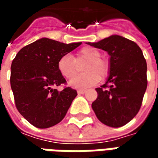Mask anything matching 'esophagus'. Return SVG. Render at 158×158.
Returning a JSON list of instances; mask_svg holds the SVG:
<instances>
[{"mask_svg": "<svg viewBox=\"0 0 158 158\" xmlns=\"http://www.w3.org/2000/svg\"><path fill=\"white\" fill-rule=\"evenodd\" d=\"M86 92V89H79L78 90V94H85Z\"/></svg>", "mask_w": 158, "mask_h": 158, "instance_id": "esophagus-1", "label": "esophagus"}]
</instances>
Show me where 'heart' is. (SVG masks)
Instances as JSON below:
<instances>
[{
	"label": "heart",
	"instance_id": "heart-1",
	"mask_svg": "<svg viewBox=\"0 0 158 158\" xmlns=\"http://www.w3.org/2000/svg\"><path fill=\"white\" fill-rule=\"evenodd\" d=\"M99 50L92 46H85L76 52L73 58L70 54L60 57L57 62L59 73L66 79H72L78 71V64L87 61L84 67L85 74L76 76L69 82L75 89H85L96 85L101 79H105L109 73V64L102 57Z\"/></svg>",
	"mask_w": 158,
	"mask_h": 158
}]
</instances>
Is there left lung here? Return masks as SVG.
<instances>
[{
  "mask_svg": "<svg viewBox=\"0 0 158 158\" xmlns=\"http://www.w3.org/2000/svg\"><path fill=\"white\" fill-rule=\"evenodd\" d=\"M87 44L110 56L109 76L96 89L98 96L92 109L104 124L122 127L138 113L147 87V66L142 51L134 41L116 35Z\"/></svg>",
  "mask_w": 158,
  "mask_h": 158,
  "instance_id": "8db88e82",
  "label": "left lung"
}]
</instances>
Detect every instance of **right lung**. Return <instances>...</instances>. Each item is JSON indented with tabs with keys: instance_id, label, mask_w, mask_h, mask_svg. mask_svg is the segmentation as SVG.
<instances>
[{
	"instance_id": "1",
	"label": "right lung",
	"mask_w": 158,
	"mask_h": 158,
	"mask_svg": "<svg viewBox=\"0 0 158 158\" xmlns=\"http://www.w3.org/2000/svg\"><path fill=\"white\" fill-rule=\"evenodd\" d=\"M81 45V42L64 44L41 38L23 47L11 66V88L17 109L32 125L46 129L64 118L77 91L56 86L66 84L59 73L57 62Z\"/></svg>"
}]
</instances>
